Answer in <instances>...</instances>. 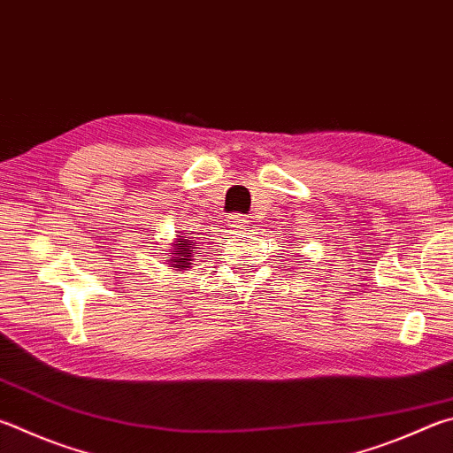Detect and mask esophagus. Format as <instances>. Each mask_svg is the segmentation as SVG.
I'll return each instance as SVG.
<instances>
[{"label":"esophagus","instance_id":"obj_1","mask_svg":"<svg viewBox=\"0 0 453 453\" xmlns=\"http://www.w3.org/2000/svg\"><path fill=\"white\" fill-rule=\"evenodd\" d=\"M229 226L235 227V229H248L250 227V219L248 218H242V216H232L229 218Z\"/></svg>","mask_w":453,"mask_h":453}]
</instances>
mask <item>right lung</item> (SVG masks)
<instances>
[{"mask_svg":"<svg viewBox=\"0 0 453 453\" xmlns=\"http://www.w3.org/2000/svg\"><path fill=\"white\" fill-rule=\"evenodd\" d=\"M172 251H174V255L172 257H168L170 261V267H176L178 271L180 269H190L194 263H192V257H194V240L190 237V240H186L184 235H178L176 243L172 245Z\"/></svg>","mask_w":453,"mask_h":453,"instance_id":"1","label":"right lung"}]
</instances>
